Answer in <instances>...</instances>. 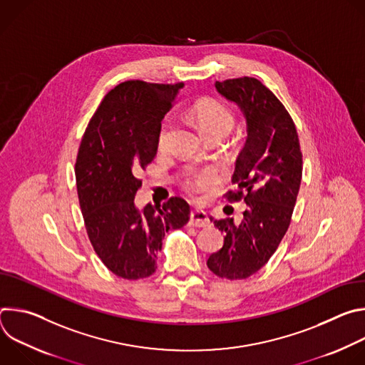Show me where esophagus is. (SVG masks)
Wrapping results in <instances>:
<instances>
[{
	"label": "esophagus",
	"instance_id": "obj_1",
	"mask_svg": "<svg viewBox=\"0 0 365 365\" xmlns=\"http://www.w3.org/2000/svg\"><path fill=\"white\" fill-rule=\"evenodd\" d=\"M207 224H210V220H207V215L206 212L203 211H197V210H193L190 211V215H189V225L190 227H207Z\"/></svg>",
	"mask_w": 365,
	"mask_h": 365
}]
</instances>
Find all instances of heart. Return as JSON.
Masks as SVG:
<instances>
[{"mask_svg":"<svg viewBox=\"0 0 365 365\" xmlns=\"http://www.w3.org/2000/svg\"><path fill=\"white\" fill-rule=\"evenodd\" d=\"M192 114L197 121L199 127L202 128V131L210 138L217 135L225 137L235 127V115L232 110L228 106H225L224 102L217 99H203L196 102L192 108ZM172 127H173V121L170 118H166L159 130L158 148L160 151L168 150L170 145ZM215 180H217V173L214 170L211 169L199 170V172L190 173L185 179V187L192 193H199L210 187L211 185H214Z\"/></svg>","mask_w":365,"mask_h":365,"instance_id":"b5f03b06","label":"heart"}]
</instances>
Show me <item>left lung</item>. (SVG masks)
Wrapping results in <instances>:
<instances>
[{
	"label": "left lung",
	"instance_id": "left-lung-1",
	"mask_svg": "<svg viewBox=\"0 0 365 365\" xmlns=\"http://www.w3.org/2000/svg\"><path fill=\"white\" fill-rule=\"evenodd\" d=\"M215 86L247 120V141L232 175L235 189L224 195L230 202L242 199L245 211L240 222L214 221L225 238L206 264L221 279L242 280L266 266L290 225L302 180V151L290 114L258 79L217 81Z\"/></svg>",
	"mask_w": 365,
	"mask_h": 365
}]
</instances>
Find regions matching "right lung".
<instances>
[{"label":"right lung","mask_w":365,"mask_h":365,"mask_svg":"<svg viewBox=\"0 0 365 365\" xmlns=\"http://www.w3.org/2000/svg\"><path fill=\"white\" fill-rule=\"evenodd\" d=\"M183 83L125 81L111 89L92 115L75 163L76 189L89 241L115 276H151L162 240L187 224L190 207L179 196L138 211L135 178L158 153L162 120Z\"/></svg>","instance_id":"right-lung-1"}]
</instances>
